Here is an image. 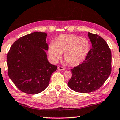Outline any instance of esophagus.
<instances>
[{"label":"esophagus","instance_id":"34e87169","mask_svg":"<svg viewBox=\"0 0 120 120\" xmlns=\"http://www.w3.org/2000/svg\"><path fill=\"white\" fill-rule=\"evenodd\" d=\"M58 69L60 70H64V68L62 66H58Z\"/></svg>","mask_w":120,"mask_h":120}]
</instances>
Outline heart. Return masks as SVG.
Here are the masks:
<instances>
[{"instance_id": "1", "label": "heart", "mask_w": 120, "mask_h": 120, "mask_svg": "<svg viewBox=\"0 0 120 120\" xmlns=\"http://www.w3.org/2000/svg\"><path fill=\"white\" fill-rule=\"evenodd\" d=\"M90 43L86 38H81L75 34H62L55 43H51L48 52L53 61L56 62L61 59L64 53V59L71 67L80 64L88 54Z\"/></svg>"}]
</instances>
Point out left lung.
<instances>
[{"mask_svg":"<svg viewBox=\"0 0 120 120\" xmlns=\"http://www.w3.org/2000/svg\"><path fill=\"white\" fill-rule=\"evenodd\" d=\"M92 48L82 64L71 69L72 77L68 86L78 93L97 90L104 84L111 72L112 54L106 41L97 34L88 32Z\"/></svg>","mask_w":120,"mask_h":120,"instance_id":"1","label":"left lung"}]
</instances>
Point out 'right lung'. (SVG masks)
Returning a JSON list of instances; mask_svg holds the SVG:
<instances>
[{"label":"right lung","instance_id":"obj_1","mask_svg":"<svg viewBox=\"0 0 120 120\" xmlns=\"http://www.w3.org/2000/svg\"><path fill=\"white\" fill-rule=\"evenodd\" d=\"M47 34L36 32L19 38L7 54L8 75L15 86L26 94H36L49 84L57 66L49 62L45 51Z\"/></svg>","mask_w":120,"mask_h":120}]
</instances>
